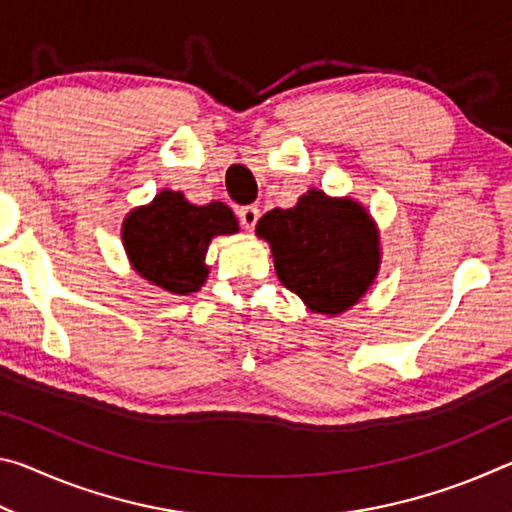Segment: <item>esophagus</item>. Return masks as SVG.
<instances>
[{
	"instance_id": "obj_1",
	"label": "esophagus",
	"mask_w": 512,
	"mask_h": 512,
	"mask_svg": "<svg viewBox=\"0 0 512 512\" xmlns=\"http://www.w3.org/2000/svg\"><path fill=\"white\" fill-rule=\"evenodd\" d=\"M237 216H239V221H241V225H244L246 230H253L255 225H257V221H259V210H257L255 205H246V207H239Z\"/></svg>"
}]
</instances>
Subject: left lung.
<instances>
[{
	"label": "left lung",
	"mask_w": 512,
	"mask_h": 512,
	"mask_svg": "<svg viewBox=\"0 0 512 512\" xmlns=\"http://www.w3.org/2000/svg\"><path fill=\"white\" fill-rule=\"evenodd\" d=\"M255 232L271 246L280 282L316 314H343L377 277V225L352 198L309 189L289 210L266 212Z\"/></svg>",
	"instance_id": "obj_1"
}]
</instances>
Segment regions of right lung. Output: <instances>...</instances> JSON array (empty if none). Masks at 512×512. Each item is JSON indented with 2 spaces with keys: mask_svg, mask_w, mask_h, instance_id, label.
Listing matches in <instances>:
<instances>
[{
  "mask_svg": "<svg viewBox=\"0 0 512 512\" xmlns=\"http://www.w3.org/2000/svg\"><path fill=\"white\" fill-rule=\"evenodd\" d=\"M237 230L239 223L228 205H192L180 192L164 189L149 205L126 216L121 241L144 280L187 296L201 289L210 273L205 253L212 237Z\"/></svg>",
  "mask_w": 512,
  "mask_h": 512,
  "instance_id": "obj_1",
  "label": "right lung"
}]
</instances>
